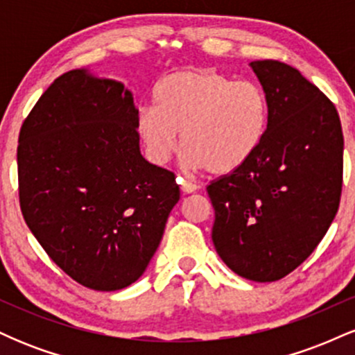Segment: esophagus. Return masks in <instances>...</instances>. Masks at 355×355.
<instances>
[{"label": "esophagus", "mask_w": 355, "mask_h": 355, "mask_svg": "<svg viewBox=\"0 0 355 355\" xmlns=\"http://www.w3.org/2000/svg\"><path fill=\"white\" fill-rule=\"evenodd\" d=\"M177 182L180 183V190L183 191V193H193V191L198 189V187L195 185V183L185 180V178H183V177H178Z\"/></svg>", "instance_id": "obj_1"}]
</instances>
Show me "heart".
<instances>
[{"mask_svg": "<svg viewBox=\"0 0 355 355\" xmlns=\"http://www.w3.org/2000/svg\"><path fill=\"white\" fill-rule=\"evenodd\" d=\"M268 100L252 81H235L211 68L168 73L153 89V108L138 112L137 132L155 164H165L178 148L185 164L214 177L242 168L262 145Z\"/></svg>", "mask_w": 355, "mask_h": 355, "instance_id": "heart-1", "label": "heart"}]
</instances>
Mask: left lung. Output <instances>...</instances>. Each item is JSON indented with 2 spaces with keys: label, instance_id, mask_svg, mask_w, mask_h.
<instances>
[{
  "label": "left lung",
  "instance_id": "1",
  "mask_svg": "<svg viewBox=\"0 0 355 355\" xmlns=\"http://www.w3.org/2000/svg\"><path fill=\"white\" fill-rule=\"evenodd\" d=\"M250 68L268 100L267 133L242 168L207 187L211 240L235 274L274 282L315 250L336 217L344 137L332 101L299 70L275 60Z\"/></svg>",
  "mask_w": 355,
  "mask_h": 355
}]
</instances>
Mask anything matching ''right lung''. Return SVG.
I'll return each mask as SVG.
<instances>
[{
    "instance_id": "1",
    "label": "right lung",
    "mask_w": 355,
    "mask_h": 355,
    "mask_svg": "<svg viewBox=\"0 0 355 355\" xmlns=\"http://www.w3.org/2000/svg\"><path fill=\"white\" fill-rule=\"evenodd\" d=\"M138 110L123 83L88 70L61 75L19 130L24 222L53 262L93 291L141 277L180 189L140 153Z\"/></svg>"
}]
</instances>
